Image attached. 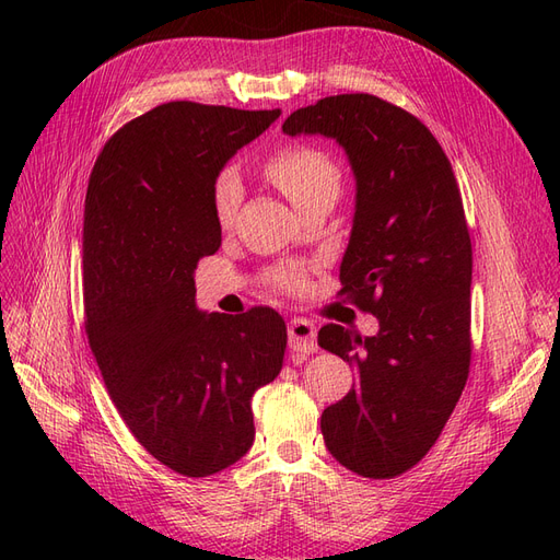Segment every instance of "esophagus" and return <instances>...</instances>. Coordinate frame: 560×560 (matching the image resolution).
Instances as JSON below:
<instances>
[{"label":"esophagus","instance_id":"1","mask_svg":"<svg viewBox=\"0 0 560 560\" xmlns=\"http://www.w3.org/2000/svg\"><path fill=\"white\" fill-rule=\"evenodd\" d=\"M287 336H290V348L296 354H313L317 352V329L313 322L294 317L290 325H287Z\"/></svg>","mask_w":560,"mask_h":560}]
</instances>
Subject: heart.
Masks as SVG:
<instances>
[{
  "label": "heart",
  "instance_id": "1",
  "mask_svg": "<svg viewBox=\"0 0 560 560\" xmlns=\"http://www.w3.org/2000/svg\"><path fill=\"white\" fill-rule=\"evenodd\" d=\"M268 177L278 189L301 210L317 198H334L341 191V171L336 161L315 147H287L270 159L266 167ZM243 200V179L235 167H224L212 184V210L217 222L229 226ZM276 284L287 292H296L303 287V273L299 268H282L273 276Z\"/></svg>",
  "mask_w": 560,
  "mask_h": 560
}]
</instances>
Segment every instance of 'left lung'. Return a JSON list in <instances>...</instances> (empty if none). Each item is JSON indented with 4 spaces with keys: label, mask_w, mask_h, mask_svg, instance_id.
<instances>
[{
    "label": "left lung",
    "mask_w": 560,
    "mask_h": 560,
    "mask_svg": "<svg viewBox=\"0 0 560 560\" xmlns=\"http://www.w3.org/2000/svg\"><path fill=\"white\" fill-rule=\"evenodd\" d=\"M282 130L346 151L354 214L341 292L378 319L376 336L341 325L317 334L319 348L358 369L350 393L322 413V436L360 477H397L434 446L469 374L471 243L460 189L434 135L376 95L317 100Z\"/></svg>",
    "instance_id": "left-lung-1"
}]
</instances>
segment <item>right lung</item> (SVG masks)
Listing matches in <instances>:
<instances>
[{
	"mask_svg": "<svg viewBox=\"0 0 560 560\" xmlns=\"http://www.w3.org/2000/svg\"><path fill=\"white\" fill-rule=\"evenodd\" d=\"M280 109L167 103L100 151L83 212V313L100 374L135 439L184 477L252 448V395L287 348L270 308L196 306V266L222 245L212 184Z\"/></svg>",
	"mask_w": 560,
	"mask_h": 560,
	"instance_id": "add662e5",
	"label": "right lung"
}]
</instances>
